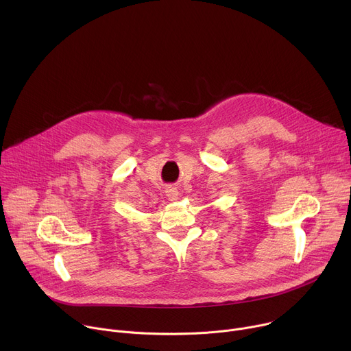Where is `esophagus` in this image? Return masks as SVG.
Here are the masks:
<instances>
[{
  "label": "esophagus",
  "instance_id": "34e87169",
  "mask_svg": "<svg viewBox=\"0 0 351 351\" xmlns=\"http://www.w3.org/2000/svg\"><path fill=\"white\" fill-rule=\"evenodd\" d=\"M165 194L167 197L171 199V202H176V199L179 198V191L175 189V187H168L165 190Z\"/></svg>",
  "mask_w": 351,
  "mask_h": 351
}]
</instances>
